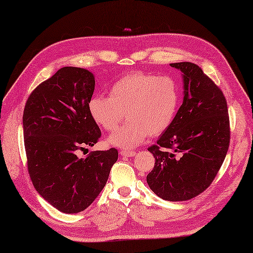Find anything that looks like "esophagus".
<instances>
[{
    "label": "esophagus",
    "instance_id": "obj_1",
    "mask_svg": "<svg viewBox=\"0 0 253 253\" xmlns=\"http://www.w3.org/2000/svg\"><path fill=\"white\" fill-rule=\"evenodd\" d=\"M135 154H136V152L127 151V150H122V151H121V155L124 158H132Z\"/></svg>",
    "mask_w": 253,
    "mask_h": 253
}]
</instances>
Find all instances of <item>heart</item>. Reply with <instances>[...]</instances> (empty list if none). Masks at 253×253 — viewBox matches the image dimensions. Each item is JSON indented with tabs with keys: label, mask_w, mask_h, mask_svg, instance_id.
<instances>
[{
	"label": "heart",
	"mask_w": 253,
	"mask_h": 253,
	"mask_svg": "<svg viewBox=\"0 0 253 253\" xmlns=\"http://www.w3.org/2000/svg\"><path fill=\"white\" fill-rule=\"evenodd\" d=\"M178 84L173 78L133 72L113 84L110 98L93 95L89 114L96 125L114 131L125 113L128 123L112 133L109 142L124 149L135 148L150 135L157 137L169 128L179 106Z\"/></svg>",
	"instance_id": "obj_1"
}]
</instances>
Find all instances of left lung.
Masks as SVG:
<instances>
[{
	"label": "left lung",
	"instance_id": "1",
	"mask_svg": "<svg viewBox=\"0 0 253 253\" xmlns=\"http://www.w3.org/2000/svg\"><path fill=\"white\" fill-rule=\"evenodd\" d=\"M181 72L184 99L173 123L148 151L155 159L147 182L168 201H186L211 185L229 146L226 99L198 65L170 64ZM169 148V150H166Z\"/></svg>",
	"mask_w": 253,
	"mask_h": 253
}]
</instances>
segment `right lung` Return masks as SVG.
Listing matches in <instances>:
<instances>
[{
    "label": "right lung",
    "instance_id": "1",
    "mask_svg": "<svg viewBox=\"0 0 253 253\" xmlns=\"http://www.w3.org/2000/svg\"><path fill=\"white\" fill-rule=\"evenodd\" d=\"M94 75L88 69L66 66L40 84L26 102L23 127L28 171L38 193L58 211L79 213L103 189L117 150L91 152L101 136L88 103Z\"/></svg>",
    "mask_w": 253,
    "mask_h": 253
}]
</instances>
